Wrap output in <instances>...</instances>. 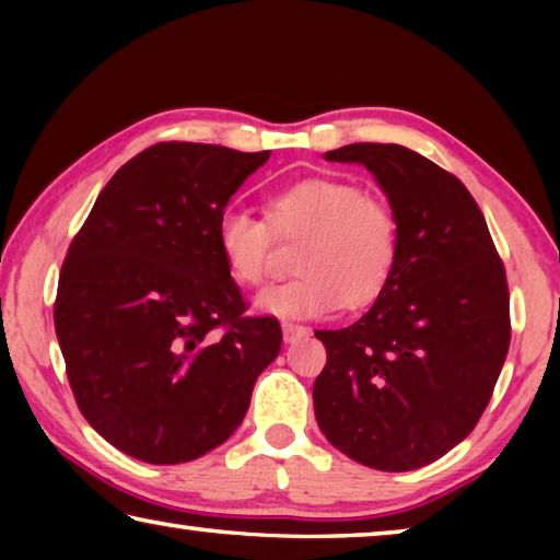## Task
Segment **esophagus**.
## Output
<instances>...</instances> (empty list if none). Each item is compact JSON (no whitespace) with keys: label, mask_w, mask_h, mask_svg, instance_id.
Masks as SVG:
<instances>
[{"label":"esophagus","mask_w":560,"mask_h":560,"mask_svg":"<svg viewBox=\"0 0 560 560\" xmlns=\"http://www.w3.org/2000/svg\"><path fill=\"white\" fill-rule=\"evenodd\" d=\"M283 343H299V340L306 338L311 330L306 326H296V324H283Z\"/></svg>","instance_id":"1"}]
</instances>
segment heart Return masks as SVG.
Returning <instances> with one entry per match:
<instances>
[{
    "instance_id": "heart-1",
    "label": "heart",
    "mask_w": 560,
    "mask_h": 560,
    "mask_svg": "<svg viewBox=\"0 0 560 560\" xmlns=\"http://www.w3.org/2000/svg\"><path fill=\"white\" fill-rule=\"evenodd\" d=\"M273 236L301 240L293 257L301 273L264 291L257 308L293 320L373 303L390 283L400 254L390 205L340 177H306L279 189L267 200V220L226 207L217 220V246L236 283L257 289L269 279Z\"/></svg>"
}]
</instances>
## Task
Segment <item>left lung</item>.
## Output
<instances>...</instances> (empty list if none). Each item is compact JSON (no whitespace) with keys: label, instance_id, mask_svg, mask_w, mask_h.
I'll list each match as a JSON object with an SVG mask.
<instances>
[{"label":"left lung","instance_id":"8db88e82","mask_svg":"<svg viewBox=\"0 0 560 560\" xmlns=\"http://www.w3.org/2000/svg\"><path fill=\"white\" fill-rule=\"evenodd\" d=\"M326 160L375 175L400 254L363 318L316 330L328 353L316 422L350 459L410 471L467 438L491 400L511 340L506 271L469 189L432 160L395 143L343 145Z\"/></svg>","mask_w":560,"mask_h":560}]
</instances>
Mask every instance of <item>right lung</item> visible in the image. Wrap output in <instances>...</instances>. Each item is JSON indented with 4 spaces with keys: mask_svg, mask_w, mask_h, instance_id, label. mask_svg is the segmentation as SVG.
I'll list each match as a JSON object with an SVG mask.
<instances>
[{
    "mask_svg": "<svg viewBox=\"0 0 560 560\" xmlns=\"http://www.w3.org/2000/svg\"><path fill=\"white\" fill-rule=\"evenodd\" d=\"M269 150L158 143L130 158L73 236L54 326L75 405L113 447L148 464L220 447L281 350L217 246L230 197Z\"/></svg>",
    "mask_w": 560,
    "mask_h": 560,
    "instance_id": "right-lung-1",
    "label": "right lung"
}]
</instances>
